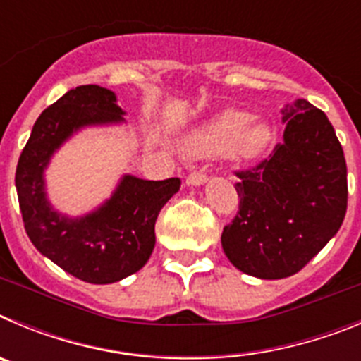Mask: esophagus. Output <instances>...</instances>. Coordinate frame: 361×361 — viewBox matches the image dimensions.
Returning <instances> with one entry per match:
<instances>
[{"instance_id":"esophagus-1","label":"esophagus","mask_w":361,"mask_h":361,"mask_svg":"<svg viewBox=\"0 0 361 361\" xmlns=\"http://www.w3.org/2000/svg\"><path fill=\"white\" fill-rule=\"evenodd\" d=\"M208 183V175L204 173V171H193V173L188 175L186 184L188 186H202V184Z\"/></svg>"}]
</instances>
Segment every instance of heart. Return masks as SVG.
Returning <instances> with one entry per match:
<instances>
[{
  "label": "heart",
  "mask_w": 361,
  "mask_h": 361,
  "mask_svg": "<svg viewBox=\"0 0 361 361\" xmlns=\"http://www.w3.org/2000/svg\"><path fill=\"white\" fill-rule=\"evenodd\" d=\"M273 142V130L262 119H251L244 110H224L200 124L184 139L183 149L190 157L226 153L235 161L262 157Z\"/></svg>",
  "instance_id": "obj_1"
}]
</instances>
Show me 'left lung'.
<instances>
[{"mask_svg":"<svg viewBox=\"0 0 361 361\" xmlns=\"http://www.w3.org/2000/svg\"><path fill=\"white\" fill-rule=\"evenodd\" d=\"M283 141L257 168L238 171L240 206L222 250L245 275L298 273L338 233L347 212V164L327 116L305 99L282 108Z\"/></svg>","mask_w":361,"mask_h":361,"instance_id":"8db88e82","label":"left lung"}]
</instances>
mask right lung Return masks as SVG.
<instances>
[{"label": "right lung", "mask_w": 361, "mask_h": 361, "mask_svg": "<svg viewBox=\"0 0 361 361\" xmlns=\"http://www.w3.org/2000/svg\"><path fill=\"white\" fill-rule=\"evenodd\" d=\"M117 95L97 85L78 86L37 117L16 168V190L25 229L43 257L88 283H114L148 262L155 247L159 212L180 188V178L145 180L124 173L110 199L81 216L57 212L47 197L44 170L73 133L123 124Z\"/></svg>", "instance_id": "1"}]
</instances>
